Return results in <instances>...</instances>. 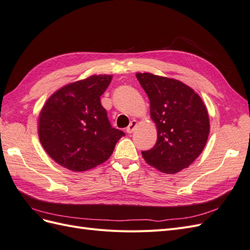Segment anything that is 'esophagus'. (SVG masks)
Returning a JSON list of instances; mask_svg holds the SVG:
<instances>
[{
  "instance_id": "esophagus-1",
  "label": "esophagus",
  "mask_w": 250,
  "mask_h": 250,
  "mask_svg": "<svg viewBox=\"0 0 250 250\" xmlns=\"http://www.w3.org/2000/svg\"><path fill=\"white\" fill-rule=\"evenodd\" d=\"M137 126H138V122H137V121L132 120L131 122H130V124H129V126H128L127 129H126L127 133H132V132L134 131L135 128H137Z\"/></svg>"
}]
</instances>
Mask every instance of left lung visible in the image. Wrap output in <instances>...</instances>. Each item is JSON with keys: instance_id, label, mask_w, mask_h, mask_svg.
I'll list each match as a JSON object with an SVG mask.
<instances>
[{"instance_id": "1", "label": "left lung", "mask_w": 250, "mask_h": 250, "mask_svg": "<svg viewBox=\"0 0 250 250\" xmlns=\"http://www.w3.org/2000/svg\"><path fill=\"white\" fill-rule=\"evenodd\" d=\"M150 100L156 125L154 147L142 154L151 167L166 174L188 168L203 151L209 134L208 109L200 96L177 79L137 73Z\"/></svg>"}]
</instances>
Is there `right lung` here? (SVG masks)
<instances>
[{"mask_svg":"<svg viewBox=\"0 0 250 250\" xmlns=\"http://www.w3.org/2000/svg\"><path fill=\"white\" fill-rule=\"evenodd\" d=\"M112 75H93L53 93L39 116V138L53 161L82 172L110 157L124 132L108 122L100 97Z\"/></svg>","mask_w":250,"mask_h":250,"instance_id":"1","label":"right lung"}]
</instances>
